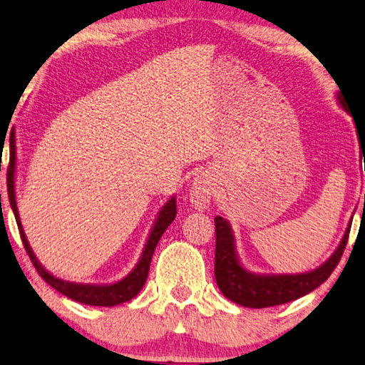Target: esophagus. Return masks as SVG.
<instances>
[{
  "instance_id": "esophagus-1",
  "label": "esophagus",
  "mask_w": 365,
  "mask_h": 365,
  "mask_svg": "<svg viewBox=\"0 0 365 365\" xmlns=\"http://www.w3.org/2000/svg\"><path fill=\"white\" fill-rule=\"evenodd\" d=\"M212 196V178L209 174H199L192 179L191 189H189V201L192 202V206L204 211L209 206Z\"/></svg>"
}]
</instances>
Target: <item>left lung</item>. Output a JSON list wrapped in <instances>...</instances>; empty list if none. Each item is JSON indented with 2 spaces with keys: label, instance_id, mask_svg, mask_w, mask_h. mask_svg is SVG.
I'll return each mask as SVG.
<instances>
[{
  "label": "left lung",
  "instance_id": "1",
  "mask_svg": "<svg viewBox=\"0 0 365 365\" xmlns=\"http://www.w3.org/2000/svg\"><path fill=\"white\" fill-rule=\"evenodd\" d=\"M337 103L344 111H347V104L342 99V94L337 93ZM349 113V111H347ZM362 158H365V143H361ZM365 202V196H364ZM216 224V262H214V276L217 287L229 301L239 304L242 307L262 309L281 306V304L296 301L306 296L322 282L327 281L341 256L346 249L349 231H351L352 219L349 221L346 232L331 254V257L321 266L306 272L296 274H259L252 272L244 266L239 259L236 236L227 219L222 216L214 217Z\"/></svg>",
  "mask_w": 365,
  "mask_h": 365
}]
</instances>
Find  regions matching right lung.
Returning a JSON list of instances; mask_svg holds the SVG:
<instances>
[{
	"label": "right lung",
	"instance_id": "obj_1",
	"mask_svg": "<svg viewBox=\"0 0 365 365\" xmlns=\"http://www.w3.org/2000/svg\"><path fill=\"white\" fill-rule=\"evenodd\" d=\"M6 184H8V197L9 204H11L13 214L16 217V224L21 234L24 249L31 257L33 266L36 267L39 276L46 281L49 286L56 289L58 292H61L63 296H66L73 301L86 304V306H99V307H113L118 304L131 301L134 296H138V292L141 291L144 282L148 279L149 272V264H151L154 249H156L159 239L166 231L169 224L176 217V196H171V199L164 204L161 211L158 212L156 219L151 231L148 234L146 244H144L141 256H139L136 266L131 269V272H128V276H124L119 281L109 282V284H83V282H71L66 279L56 277L54 274L48 271L46 267L39 262L36 254L33 252L31 244H29L26 234H24L21 217H19L18 211V202H16V139H14V129H11V136H9V166L6 174Z\"/></svg>",
	"mask_w": 365,
	"mask_h": 365
}]
</instances>
